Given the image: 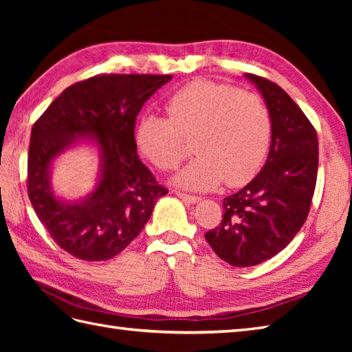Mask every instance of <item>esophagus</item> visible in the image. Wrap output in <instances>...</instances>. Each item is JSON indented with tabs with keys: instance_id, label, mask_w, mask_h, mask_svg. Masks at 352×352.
<instances>
[{
	"instance_id": "obj_1",
	"label": "esophagus",
	"mask_w": 352,
	"mask_h": 352,
	"mask_svg": "<svg viewBox=\"0 0 352 352\" xmlns=\"http://www.w3.org/2000/svg\"><path fill=\"white\" fill-rule=\"evenodd\" d=\"M175 193H177V197H178V198L183 199L184 203H188V204H197V203H199V201H201V198H199V197L188 195V193H183V192H175Z\"/></svg>"
}]
</instances>
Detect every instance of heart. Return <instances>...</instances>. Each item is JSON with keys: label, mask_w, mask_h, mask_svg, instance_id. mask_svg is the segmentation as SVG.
I'll list each match as a JSON object with an SVG mask.
<instances>
[{"label": "heart", "mask_w": 352, "mask_h": 352, "mask_svg": "<svg viewBox=\"0 0 352 352\" xmlns=\"http://www.w3.org/2000/svg\"><path fill=\"white\" fill-rule=\"evenodd\" d=\"M169 118L146 113L136 129V144L160 169H170L193 139L195 159L170 178L186 190H213L223 182L242 186L257 174L267 154L272 119L258 95L213 81L197 80L170 96Z\"/></svg>", "instance_id": "b5f03b06"}]
</instances>
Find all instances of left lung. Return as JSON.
<instances>
[{
  "label": "left lung",
  "mask_w": 352,
  "mask_h": 352,
  "mask_svg": "<svg viewBox=\"0 0 352 352\" xmlns=\"http://www.w3.org/2000/svg\"><path fill=\"white\" fill-rule=\"evenodd\" d=\"M272 119L271 146L263 169L243 189L223 198L221 227L206 233L218 256L237 267L272 258L307 219L316 186L319 148L310 121L283 89L252 74Z\"/></svg>",
  "instance_id": "8db88e82"
}]
</instances>
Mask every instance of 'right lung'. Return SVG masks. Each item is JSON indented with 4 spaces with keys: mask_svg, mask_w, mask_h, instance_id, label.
<instances>
[{
    "mask_svg": "<svg viewBox=\"0 0 352 352\" xmlns=\"http://www.w3.org/2000/svg\"><path fill=\"white\" fill-rule=\"evenodd\" d=\"M172 76H96L57 96L33 125L28 148V197L51 237L71 256L115 257L145 227L168 190L138 157L134 140L142 106ZM87 146L99 155V174L87 196L68 200L52 186L62 153Z\"/></svg>",
    "mask_w": 352,
    "mask_h": 352,
    "instance_id": "right-lung-1",
    "label": "right lung"
}]
</instances>
